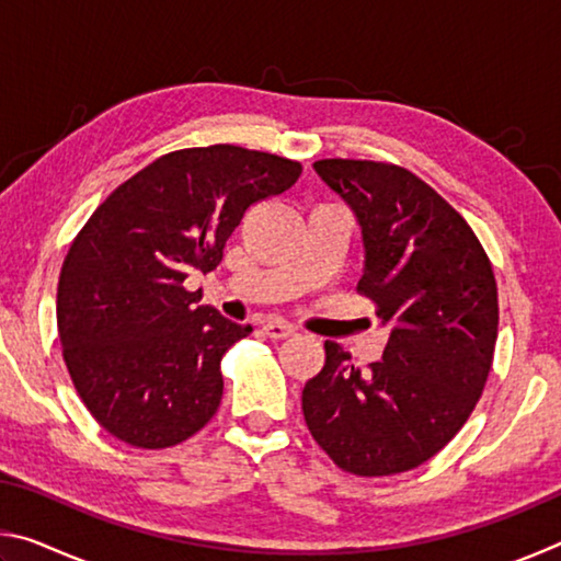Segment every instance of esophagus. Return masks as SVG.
<instances>
[{
    "label": "esophagus",
    "instance_id": "obj_1",
    "mask_svg": "<svg viewBox=\"0 0 561 561\" xmlns=\"http://www.w3.org/2000/svg\"><path fill=\"white\" fill-rule=\"evenodd\" d=\"M262 329L270 339H289V336H294V327L287 324V321H267V324H264Z\"/></svg>",
    "mask_w": 561,
    "mask_h": 561
}]
</instances>
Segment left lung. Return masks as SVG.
Returning a JSON list of instances; mask_svg holds the SVG:
<instances>
[{"mask_svg": "<svg viewBox=\"0 0 561 561\" xmlns=\"http://www.w3.org/2000/svg\"><path fill=\"white\" fill-rule=\"evenodd\" d=\"M314 170L356 217L358 291L378 304L391 334L368 371L327 341V364L301 391L304 421L341 470H413L453 440L485 388L495 274L468 222L408 170L341 158Z\"/></svg>", "mask_w": 561, "mask_h": 561, "instance_id": "left-lung-1", "label": "left lung"}]
</instances>
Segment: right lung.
<instances>
[{
	"label": "right lung",
	"instance_id": "right-lung-1",
	"mask_svg": "<svg viewBox=\"0 0 561 561\" xmlns=\"http://www.w3.org/2000/svg\"><path fill=\"white\" fill-rule=\"evenodd\" d=\"M294 160L210 146L158 158L113 190L66 254L56 324L83 405L136 448L187 440L222 401L234 324L183 284L213 272L244 210L289 190Z\"/></svg>",
	"mask_w": 561,
	"mask_h": 561
}]
</instances>
